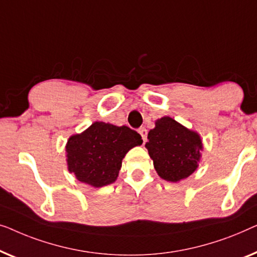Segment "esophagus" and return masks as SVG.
Listing matches in <instances>:
<instances>
[{
	"mask_svg": "<svg viewBox=\"0 0 257 257\" xmlns=\"http://www.w3.org/2000/svg\"><path fill=\"white\" fill-rule=\"evenodd\" d=\"M139 133H140V135L142 136L143 142L146 143V142H147V134H148V130L143 127V128H140V129H139Z\"/></svg>",
	"mask_w": 257,
	"mask_h": 257,
	"instance_id": "esophagus-1",
	"label": "esophagus"
}]
</instances>
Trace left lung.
Returning <instances> with one entry per match:
<instances>
[{"label":"left lung","instance_id":"8db88e82","mask_svg":"<svg viewBox=\"0 0 257 257\" xmlns=\"http://www.w3.org/2000/svg\"><path fill=\"white\" fill-rule=\"evenodd\" d=\"M146 148L158 176L168 182H179L192 175L201 157L199 134L187 129L170 116L155 122L148 134Z\"/></svg>","mask_w":257,"mask_h":257}]
</instances>
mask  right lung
Listing matches in <instances>:
<instances>
[{
	"mask_svg": "<svg viewBox=\"0 0 257 257\" xmlns=\"http://www.w3.org/2000/svg\"><path fill=\"white\" fill-rule=\"evenodd\" d=\"M143 143L142 137L127 125L94 122L85 132L75 134L66 143L68 171L79 182L93 187L114 183L125 154Z\"/></svg>",
	"mask_w": 257,
	"mask_h": 257,
	"instance_id": "add662e5",
	"label": "right lung"
}]
</instances>
